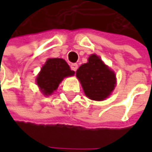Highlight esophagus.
<instances>
[{"mask_svg": "<svg viewBox=\"0 0 152 152\" xmlns=\"http://www.w3.org/2000/svg\"><path fill=\"white\" fill-rule=\"evenodd\" d=\"M70 69H71V70H73V71H76V69H78V65H77L76 63H71V64H70Z\"/></svg>", "mask_w": 152, "mask_h": 152, "instance_id": "1", "label": "esophagus"}]
</instances>
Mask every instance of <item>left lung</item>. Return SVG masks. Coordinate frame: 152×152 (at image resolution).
I'll use <instances>...</instances> for the list:
<instances>
[{
    "instance_id": "8db88e82",
    "label": "left lung",
    "mask_w": 152,
    "mask_h": 152,
    "mask_svg": "<svg viewBox=\"0 0 152 152\" xmlns=\"http://www.w3.org/2000/svg\"><path fill=\"white\" fill-rule=\"evenodd\" d=\"M76 76L80 80L85 95L93 100H104L114 89V73L96 54L89 57L88 62L79 67Z\"/></svg>"
}]
</instances>
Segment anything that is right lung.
<instances>
[{
  "label": "right lung",
  "mask_w": 152,
  "mask_h": 152,
  "mask_svg": "<svg viewBox=\"0 0 152 152\" xmlns=\"http://www.w3.org/2000/svg\"><path fill=\"white\" fill-rule=\"evenodd\" d=\"M74 75L69 66L63 59H48L37 76V83L45 95L52 94L66 76Z\"/></svg>",
  "instance_id": "obj_1"
}]
</instances>
